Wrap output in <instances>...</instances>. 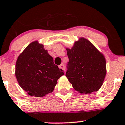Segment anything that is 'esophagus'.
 <instances>
[{
    "label": "esophagus",
    "mask_w": 125,
    "mask_h": 125,
    "mask_svg": "<svg viewBox=\"0 0 125 125\" xmlns=\"http://www.w3.org/2000/svg\"><path fill=\"white\" fill-rule=\"evenodd\" d=\"M59 68H60V69H62V70L65 71V68H64V64H61V65L59 66Z\"/></svg>",
    "instance_id": "esophagus-1"
}]
</instances>
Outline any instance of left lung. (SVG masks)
<instances>
[{
  "label": "left lung",
  "mask_w": 125,
  "mask_h": 125,
  "mask_svg": "<svg viewBox=\"0 0 125 125\" xmlns=\"http://www.w3.org/2000/svg\"><path fill=\"white\" fill-rule=\"evenodd\" d=\"M66 50L69 62L65 76L74 89L86 94L98 91L107 73L103 53L84 37H79Z\"/></svg>",
  "instance_id": "8db88e82"
}]
</instances>
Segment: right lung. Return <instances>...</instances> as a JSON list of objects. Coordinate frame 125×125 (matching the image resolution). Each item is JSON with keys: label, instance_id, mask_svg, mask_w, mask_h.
<instances>
[{"label": "right lung", "instance_id": "add662e5", "mask_svg": "<svg viewBox=\"0 0 125 125\" xmlns=\"http://www.w3.org/2000/svg\"><path fill=\"white\" fill-rule=\"evenodd\" d=\"M18 84L29 95L43 97L51 93L64 72L37 41L30 43L18 56L15 65Z\"/></svg>", "mask_w": 125, "mask_h": 125}]
</instances>
